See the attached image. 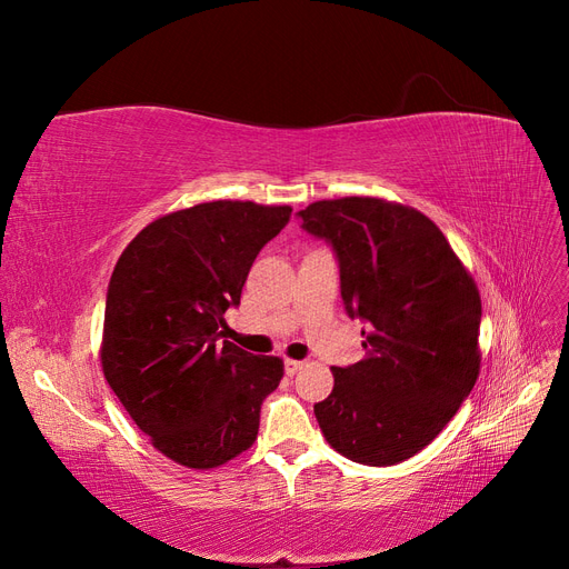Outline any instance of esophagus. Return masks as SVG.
I'll use <instances>...</instances> for the list:
<instances>
[{"label":"esophagus","mask_w":569,"mask_h":569,"mask_svg":"<svg viewBox=\"0 0 569 569\" xmlns=\"http://www.w3.org/2000/svg\"><path fill=\"white\" fill-rule=\"evenodd\" d=\"M301 368H303V360H291V358H287V360H284V370H287V375H297Z\"/></svg>","instance_id":"esophagus-1"}]
</instances>
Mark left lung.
<instances>
[{"mask_svg":"<svg viewBox=\"0 0 569 569\" xmlns=\"http://www.w3.org/2000/svg\"><path fill=\"white\" fill-rule=\"evenodd\" d=\"M299 218L335 249L347 313L368 322L366 358L332 368L335 389L313 408L318 425L353 462H403L432 443L477 382V284L443 232L410 206L343 197Z\"/></svg>","mask_w":569,"mask_h":569,"instance_id":"8db88e82","label":"left lung"}]
</instances>
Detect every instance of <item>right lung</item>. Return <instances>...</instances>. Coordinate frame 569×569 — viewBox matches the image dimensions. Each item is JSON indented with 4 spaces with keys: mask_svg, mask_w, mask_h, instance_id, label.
I'll use <instances>...</instances> for the list:
<instances>
[{
    "mask_svg": "<svg viewBox=\"0 0 569 569\" xmlns=\"http://www.w3.org/2000/svg\"><path fill=\"white\" fill-rule=\"evenodd\" d=\"M289 206L209 201L161 216L113 268L101 370L134 425L170 460L211 470L251 449L278 356L222 339L247 274L289 222Z\"/></svg>",
    "mask_w": 569,
    "mask_h": 569,
    "instance_id": "1",
    "label": "right lung"
}]
</instances>
